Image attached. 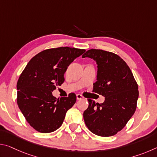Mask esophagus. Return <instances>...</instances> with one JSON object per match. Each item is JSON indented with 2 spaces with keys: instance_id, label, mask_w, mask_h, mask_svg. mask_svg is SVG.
<instances>
[{
  "instance_id": "1",
  "label": "esophagus",
  "mask_w": 157,
  "mask_h": 157,
  "mask_svg": "<svg viewBox=\"0 0 157 157\" xmlns=\"http://www.w3.org/2000/svg\"><path fill=\"white\" fill-rule=\"evenodd\" d=\"M76 98H77V100H81V99H82V98H84V97L82 96L81 94H77Z\"/></svg>"
}]
</instances>
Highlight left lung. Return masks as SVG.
Segmentation results:
<instances>
[{
  "label": "left lung",
  "instance_id": "1",
  "mask_svg": "<svg viewBox=\"0 0 157 157\" xmlns=\"http://www.w3.org/2000/svg\"><path fill=\"white\" fill-rule=\"evenodd\" d=\"M82 57L91 58L98 67L93 92L105 97L102 104L89 99L83 113L88 129L100 136L116 134L126 125L136 111L138 84L126 62L113 52L91 49Z\"/></svg>",
  "mask_w": 157,
  "mask_h": 157
}]
</instances>
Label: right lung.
I'll return each mask as SVG.
<instances>
[{"label": "right lung", "instance_id": "right-lung-1", "mask_svg": "<svg viewBox=\"0 0 157 157\" xmlns=\"http://www.w3.org/2000/svg\"><path fill=\"white\" fill-rule=\"evenodd\" d=\"M84 49L60 47L43 50L32 58L17 82V104L33 128L50 133L62 125L76 102L73 93L57 99L52 92L64 82V73Z\"/></svg>", "mask_w": 157, "mask_h": 157}]
</instances>
